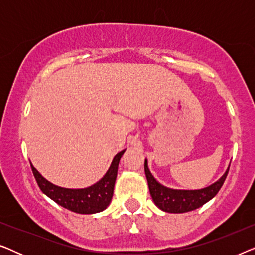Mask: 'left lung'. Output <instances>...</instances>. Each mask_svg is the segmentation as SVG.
Listing matches in <instances>:
<instances>
[{
  "label": "left lung",
  "mask_w": 255,
  "mask_h": 255,
  "mask_svg": "<svg viewBox=\"0 0 255 255\" xmlns=\"http://www.w3.org/2000/svg\"><path fill=\"white\" fill-rule=\"evenodd\" d=\"M145 174L147 179L149 193L156 204V207L166 212L172 214H182L202 207V205L215 197L221 189L224 181L228 176L229 168L224 175L211 186L198 190H176L170 189L160 184L149 172L147 167V160H145Z\"/></svg>",
  "instance_id": "obj_1"
}]
</instances>
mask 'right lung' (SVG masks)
<instances>
[{"instance_id":"1","label":"right lung","mask_w":255,"mask_h":255,"mask_svg":"<svg viewBox=\"0 0 255 255\" xmlns=\"http://www.w3.org/2000/svg\"><path fill=\"white\" fill-rule=\"evenodd\" d=\"M124 151L117 153L111 162V166L102 179L92 187L85 189H67L55 186L47 181L31 163V168L38 186L44 194L52 198L55 203L76 214H96L103 211L109 205L114 194L115 181L117 177L118 163Z\"/></svg>"}]
</instances>
